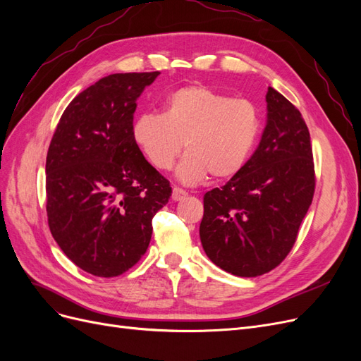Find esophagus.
I'll return each instance as SVG.
<instances>
[{
    "label": "esophagus",
    "instance_id": "34e87169",
    "mask_svg": "<svg viewBox=\"0 0 361 361\" xmlns=\"http://www.w3.org/2000/svg\"><path fill=\"white\" fill-rule=\"evenodd\" d=\"M185 197H187V191H183L182 188L179 187H174L173 188V192H171V199L174 202H179V200H183Z\"/></svg>",
    "mask_w": 361,
    "mask_h": 361
}]
</instances>
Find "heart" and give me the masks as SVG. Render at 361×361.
Returning a JSON list of instances; mask_svg holds the SVG:
<instances>
[{"mask_svg": "<svg viewBox=\"0 0 361 361\" xmlns=\"http://www.w3.org/2000/svg\"><path fill=\"white\" fill-rule=\"evenodd\" d=\"M133 134L155 169L169 170L185 143L188 155L178 178L197 183L209 174L221 180L245 166L260 134V114L248 99H235L207 85H185L167 97L162 114H141Z\"/></svg>", "mask_w": 361, "mask_h": 361, "instance_id": "obj_1", "label": "heart"}]
</instances>
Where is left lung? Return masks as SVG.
<instances>
[{"label":"left lung","mask_w":361,"mask_h":361,"mask_svg":"<svg viewBox=\"0 0 361 361\" xmlns=\"http://www.w3.org/2000/svg\"><path fill=\"white\" fill-rule=\"evenodd\" d=\"M267 102L268 122L253 157L203 197L204 253L239 277L267 274L285 260L314 194L307 125L298 108L272 87Z\"/></svg>","instance_id":"obj_1"}]
</instances>
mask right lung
<instances>
[{
	"label": "right lung",
	"instance_id": "obj_1",
	"mask_svg": "<svg viewBox=\"0 0 361 361\" xmlns=\"http://www.w3.org/2000/svg\"><path fill=\"white\" fill-rule=\"evenodd\" d=\"M159 72L113 73L73 97L47 157L49 231L76 267L117 277L143 257L170 182L134 140L137 99Z\"/></svg>",
	"mask_w": 361,
	"mask_h": 361
}]
</instances>
